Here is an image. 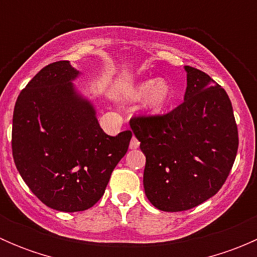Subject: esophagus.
<instances>
[{
	"label": "esophagus",
	"mask_w": 257,
	"mask_h": 257,
	"mask_svg": "<svg viewBox=\"0 0 257 257\" xmlns=\"http://www.w3.org/2000/svg\"><path fill=\"white\" fill-rule=\"evenodd\" d=\"M139 141L138 139L136 138V137H133V138H132V141H131V144H129V148H131V149H137V148L139 147Z\"/></svg>",
	"instance_id": "obj_1"
}]
</instances>
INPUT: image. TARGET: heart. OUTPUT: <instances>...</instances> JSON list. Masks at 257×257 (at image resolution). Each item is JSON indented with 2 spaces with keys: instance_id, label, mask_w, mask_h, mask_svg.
I'll return each instance as SVG.
<instances>
[{
  "instance_id": "1",
  "label": "heart",
  "mask_w": 257,
  "mask_h": 257,
  "mask_svg": "<svg viewBox=\"0 0 257 257\" xmlns=\"http://www.w3.org/2000/svg\"><path fill=\"white\" fill-rule=\"evenodd\" d=\"M128 97L134 100L147 98L148 109L157 113L165 107L170 98V85L165 79H147L132 87L128 92Z\"/></svg>"
}]
</instances>
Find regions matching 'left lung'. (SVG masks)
I'll list each match as a JSON object with an SVG mask.
<instances>
[{"mask_svg": "<svg viewBox=\"0 0 257 257\" xmlns=\"http://www.w3.org/2000/svg\"><path fill=\"white\" fill-rule=\"evenodd\" d=\"M184 102L164 115L138 116L131 128L145 155L144 191L162 211H184L214 196L235 162L232 105L206 73L185 66Z\"/></svg>", "mask_w": 257, "mask_h": 257, "instance_id": "left-lung-1", "label": "left lung"}]
</instances>
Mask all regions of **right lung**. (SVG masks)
<instances>
[{"label": "right lung", "instance_id": "right-lung-1", "mask_svg": "<svg viewBox=\"0 0 257 257\" xmlns=\"http://www.w3.org/2000/svg\"><path fill=\"white\" fill-rule=\"evenodd\" d=\"M69 61L41 69L20 93L12 120V154L25 183L48 208H92L125 155L132 132H103L93 103L77 90Z\"/></svg>", "mask_w": 257, "mask_h": 257}]
</instances>
